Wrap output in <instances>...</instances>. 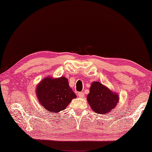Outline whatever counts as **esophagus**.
Instances as JSON below:
<instances>
[{
	"label": "esophagus",
	"mask_w": 152,
	"mask_h": 152,
	"mask_svg": "<svg viewBox=\"0 0 152 152\" xmlns=\"http://www.w3.org/2000/svg\"><path fill=\"white\" fill-rule=\"evenodd\" d=\"M78 96L79 97H81V98H83V97H84V93L83 92H79V93H78Z\"/></svg>",
	"instance_id": "obj_1"
}]
</instances>
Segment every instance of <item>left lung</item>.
Instances as JSON below:
<instances>
[{"mask_svg":"<svg viewBox=\"0 0 152 152\" xmlns=\"http://www.w3.org/2000/svg\"><path fill=\"white\" fill-rule=\"evenodd\" d=\"M119 96L98 81L91 83L87 100L94 113H109L118 102Z\"/></svg>","mask_w":152,"mask_h":152,"instance_id":"left-lung-1","label":"left lung"}]
</instances>
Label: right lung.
<instances>
[{
  "label": "right lung",
  "mask_w": 152,
  "mask_h": 152,
  "mask_svg": "<svg viewBox=\"0 0 152 152\" xmlns=\"http://www.w3.org/2000/svg\"><path fill=\"white\" fill-rule=\"evenodd\" d=\"M36 93L39 104L46 110L55 113L64 110L77 97L64 77L43 79L37 86Z\"/></svg>",
  "instance_id": "obj_1"
}]
</instances>
